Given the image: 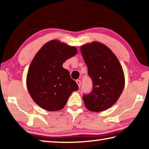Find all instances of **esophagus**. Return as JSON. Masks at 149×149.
Masks as SVG:
<instances>
[{
	"instance_id": "obj_1",
	"label": "esophagus",
	"mask_w": 149,
	"mask_h": 149,
	"mask_svg": "<svg viewBox=\"0 0 149 149\" xmlns=\"http://www.w3.org/2000/svg\"><path fill=\"white\" fill-rule=\"evenodd\" d=\"M76 83L77 84L79 87H80V86H81V81L79 80V79H77V80H76Z\"/></svg>"
}]
</instances>
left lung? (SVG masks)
<instances>
[{"mask_svg":"<svg viewBox=\"0 0 149 149\" xmlns=\"http://www.w3.org/2000/svg\"><path fill=\"white\" fill-rule=\"evenodd\" d=\"M93 81V90L83 96L85 107L92 112L107 110L119 99L124 88L125 76L119 60L112 50L99 42L80 48Z\"/></svg>","mask_w":149,"mask_h":149,"instance_id":"8db88e82","label":"left lung"}]
</instances>
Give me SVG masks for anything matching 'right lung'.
<instances>
[{
    "label": "right lung",
    "instance_id": "obj_1",
    "mask_svg": "<svg viewBox=\"0 0 149 149\" xmlns=\"http://www.w3.org/2000/svg\"><path fill=\"white\" fill-rule=\"evenodd\" d=\"M75 47L52 40L41 47L29 65L27 87L32 99L47 111L62 110L72 92L79 87L62 64L75 56Z\"/></svg>",
    "mask_w": 149,
    "mask_h": 149
}]
</instances>
